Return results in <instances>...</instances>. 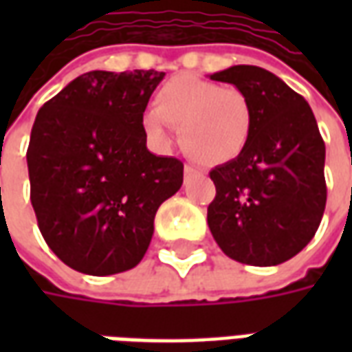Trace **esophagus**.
Returning a JSON list of instances; mask_svg holds the SVG:
<instances>
[{
  "label": "esophagus",
  "mask_w": 352,
  "mask_h": 352,
  "mask_svg": "<svg viewBox=\"0 0 352 352\" xmlns=\"http://www.w3.org/2000/svg\"><path fill=\"white\" fill-rule=\"evenodd\" d=\"M199 175V171L196 168H192V166H184V179L188 181V179H192V177Z\"/></svg>",
  "instance_id": "34e87169"
}]
</instances>
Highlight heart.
<instances>
[{"label": "heart", "instance_id": "obj_1", "mask_svg": "<svg viewBox=\"0 0 352 352\" xmlns=\"http://www.w3.org/2000/svg\"><path fill=\"white\" fill-rule=\"evenodd\" d=\"M171 128H181V145L206 166L239 158L254 126L251 98L236 87L177 75L156 92L154 111L143 116V128L156 145L171 143Z\"/></svg>", "mask_w": 352, "mask_h": 352}]
</instances>
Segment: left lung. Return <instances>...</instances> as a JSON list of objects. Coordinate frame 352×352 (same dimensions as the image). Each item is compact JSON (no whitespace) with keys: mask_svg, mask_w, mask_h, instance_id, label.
<instances>
[{"mask_svg":"<svg viewBox=\"0 0 352 352\" xmlns=\"http://www.w3.org/2000/svg\"><path fill=\"white\" fill-rule=\"evenodd\" d=\"M211 80L251 98L254 126L243 154L209 173L217 188L209 230L232 260L283 264L313 239L326 207V148L315 115L300 94L256 65H232Z\"/></svg>","mask_w":352,"mask_h":352,"instance_id":"left-lung-1","label":"left lung"}]
</instances>
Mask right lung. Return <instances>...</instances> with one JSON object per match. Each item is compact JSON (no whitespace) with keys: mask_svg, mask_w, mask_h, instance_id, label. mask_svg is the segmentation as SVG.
I'll return each instance as SVG.
<instances>
[{"mask_svg":"<svg viewBox=\"0 0 352 352\" xmlns=\"http://www.w3.org/2000/svg\"><path fill=\"white\" fill-rule=\"evenodd\" d=\"M164 75L88 72L35 116L30 199L47 245L77 272L135 267L158 207L183 184V162L146 148L143 113Z\"/></svg>","mask_w":352,"mask_h":352,"instance_id":"1","label":"right lung"}]
</instances>
